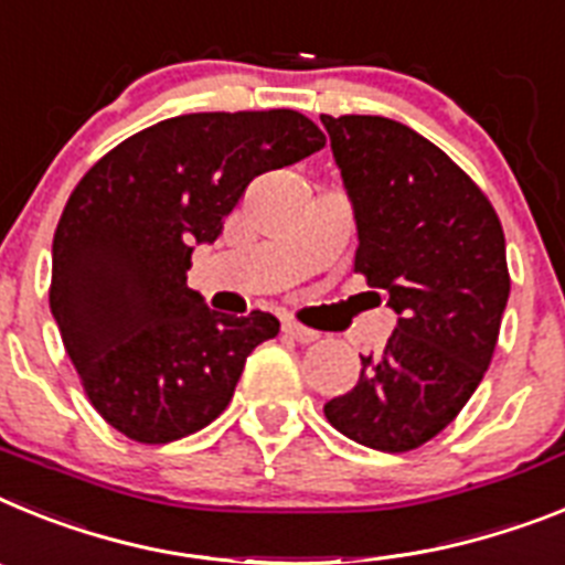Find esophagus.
<instances>
[{
  "mask_svg": "<svg viewBox=\"0 0 565 565\" xmlns=\"http://www.w3.org/2000/svg\"><path fill=\"white\" fill-rule=\"evenodd\" d=\"M284 332H287L289 338H296V341H301V343L318 341V332L316 330H310V327H303V323L292 321V318H287V321H284Z\"/></svg>",
  "mask_w": 565,
  "mask_h": 565,
  "instance_id": "obj_1",
  "label": "esophagus"
}]
</instances>
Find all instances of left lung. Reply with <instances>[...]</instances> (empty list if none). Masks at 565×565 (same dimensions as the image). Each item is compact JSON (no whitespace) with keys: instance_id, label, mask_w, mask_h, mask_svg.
Masks as SVG:
<instances>
[{"instance_id":"left-lung-1","label":"left lung","mask_w":565,"mask_h":565,"mask_svg":"<svg viewBox=\"0 0 565 565\" xmlns=\"http://www.w3.org/2000/svg\"><path fill=\"white\" fill-rule=\"evenodd\" d=\"M355 215V269L398 323L327 401L341 435L409 452L455 420L489 370L509 301L503 227L440 147L384 116H321Z\"/></svg>"}]
</instances>
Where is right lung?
<instances>
[{
	"label": "right lung",
	"mask_w": 565,
	"mask_h": 565,
	"mask_svg": "<svg viewBox=\"0 0 565 565\" xmlns=\"http://www.w3.org/2000/svg\"><path fill=\"white\" fill-rule=\"evenodd\" d=\"M327 145L298 110L190 113L113 147L78 181L53 235L51 312L87 398L139 444L213 424L278 318L210 310L188 287L255 175Z\"/></svg>",
	"instance_id": "1"
}]
</instances>
